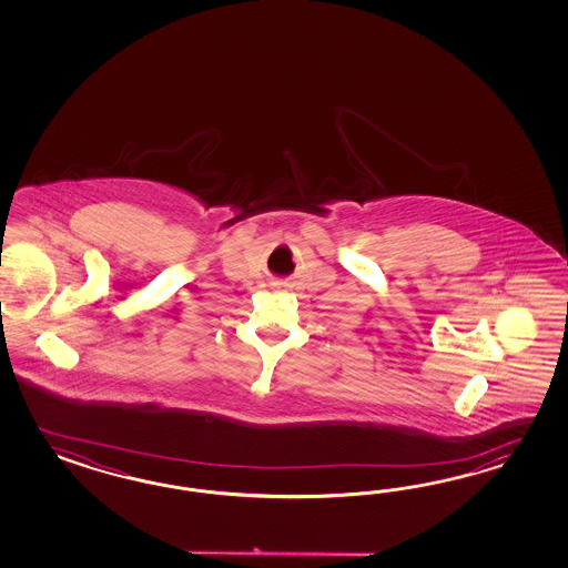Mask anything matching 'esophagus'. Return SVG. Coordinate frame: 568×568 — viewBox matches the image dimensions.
I'll use <instances>...</instances> for the list:
<instances>
[{"mask_svg":"<svg viewBox=\"0 0 568 568\" xmlns=\"http://www.w3.org/2000/svg\"><path fill=\"white\" fill-rule=\"evenodd\" d=\"M278 285H281V283H278Z\"/></svg>","mask_w":568,"mask_h":568,"instance_id":"esophagus-1","label":"esophagus"}]
</instances>
